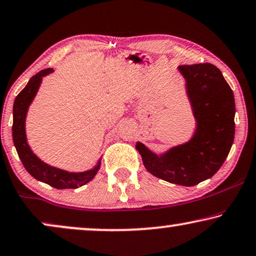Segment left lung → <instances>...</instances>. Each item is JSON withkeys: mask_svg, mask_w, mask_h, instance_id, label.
<instances>
[{"mask_svg": "<svg viewBox=\"0 0 256 256\" xmlns=\"http://www.w3.org/2000/svg\"><path fill=\"white\" fill-rule=\"evenodd\" d=\"M196 120L189 142L160 156L142 142L136 148L150 174L174 184L192 186L210 178L228 158L234 140V95L222 72L211 64L178 66Z\"/></svg>", "mask_w": 256, "mask_h": 256, "instance_id": "8db88e82", "label": "left lung"}]
</instances>
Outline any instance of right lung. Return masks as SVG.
Returning <instances> with one entry per match:
<instances>
[{
	"label": "right lung",
	"mask_w": 256,
	"mask_h": 256,
	"mask_svg": "<svg viewBox=\"0 0 256 256\" xmlns=\"http://www.w3.org/2000/svg\"><path fill=\"white\" fill-rule=\"evenodd\" d=\"M53 72H54L53 68L40 70L30 78L25 88L16 96L12 109V140L22 164L28 174L34 176L36 180L56 189H76L78 186H84L86 183L92 181L95 178L100 169V159L95 167L81 172H70L64 170V169L52 167V166L42 161L32 152L28 144L26 133H25V120H26L28 106H30L36 94L40 87L42 78L53 73Z\"/></svg>",
	"instance_id": "1"
}]
</instances>
